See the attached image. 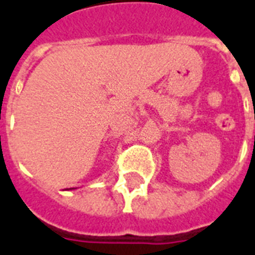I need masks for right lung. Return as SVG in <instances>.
<instances>
[{
    "mask_svg": "<svg viewBox=\"0 0 255 255\" xmlns=\"http://www.w3.org/2000/svg\"><path fill=\"white\" fill-rule=\"evenodd\" d=\"M70 190H74V188H70Z\"/></svg>",
    "mask_w": 255,
    "mask_h": 255,
    "instance_id": "right-lung-1",
    "label": "right lung"
}]
</instances>
